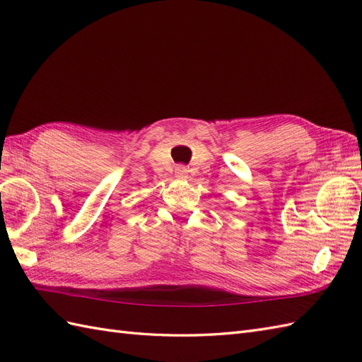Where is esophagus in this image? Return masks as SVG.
Masks as SVG:
<instances>
[{"label": "esophagus", "mask_w": 362, "mask_h": 362, "mask_svg": "<svg viewBox=\"0 0 362 362\" xmlns=\"http://www.w3.org/2000/svg\"><path fill=\"white\" fill-rule=\"evenodd\" d=\"M188 170L185 166H177V170H175V177L177 179H188Z\"/></svg>", "instance_id": "obj_1"}]
</instances>
